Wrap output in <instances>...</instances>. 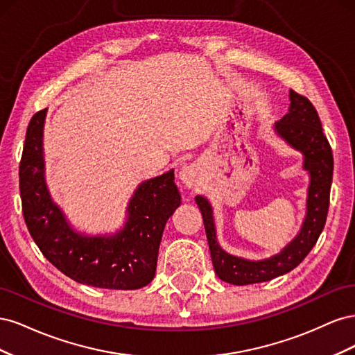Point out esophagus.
Wrapping results in <instances>:
<instances>
[{"mask_svg":"<svg viewBox=\"0 0 355 355\" xmlns=\"http://www.w3.org/2000/svg\"><path fill=\"white\" fill-rule=\"evenodd\" d=\"M198 175H200L198 166L189 164V166H185L184 168H182V171L179 173V178H180L182 182H184L185 185L192 187V185H196V182L198 179Z\"/></svg>","mask_w":355,"mask_h":355,"instance_id":"1","label":"esophagus"}]
</instances>
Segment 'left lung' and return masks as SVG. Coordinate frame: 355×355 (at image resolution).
Segmentation results:
<instances>
[{"instance_id": "left-lung-1", "label": "left lung", "mask_w": 355, "mask_h": 355, "mask_svg": "<svg viewBox=\"0 0 355 355\" xmlns=\"http://www.w3.org/2000/svg\"><path fill=\"white\" fill-rule=\"evenodd\" d=\"M275 130L290 145L304 153L305 168L311 175L304 227L297 237L280 254L266 261L250 262L223 252L216 241V231H214L209 201L200 196L196 197L202 214L214 271L220 280L235 286L270 282L278 275L292 271L315 245L327 219L333 155L317 110L305 94L290 90L288 114L283 116V120L277 121Z\"/></svg>"}]
</instances>
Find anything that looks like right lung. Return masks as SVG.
<instances>
[{
    "label": "right lung",
    "instance_id": "1",
    "mask_svg": "<svg viewBox=\"0 0 355 355\" xmlns=\"http://www.w3.org/2000/svg\"><path fill=\"white\" fill-rule=\"evenodd\" d=\"M46 110L32 115L26 128L19 189L31 237L47 261L72 280L101 288L135 290L153 282L161 235L180 204L175 173L154 178L137 188L128 218L114 237H85L71 230L50 200L42 163Z\"/></svg>",
    "mask_w": 355,
    "mask_h": 355
}]
</instances>
